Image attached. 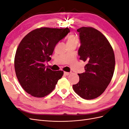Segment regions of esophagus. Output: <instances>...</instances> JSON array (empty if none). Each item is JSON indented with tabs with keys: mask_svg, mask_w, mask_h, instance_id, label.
<instances>
[{
	"mask_svg": "<svg viewBox=\"0 0 129 129\" xmlns=\"http://www.w3.org/2000/svg\"><path fill=\"white\" fill-rule=\"evenodd\" d=\"M64 74L65 75H69V74H70V73H69V72H64Z\"/></svg>",
	"mask_w": 129,
	"mask_h": 129,
	"instance_id": "esophagus-1",
	"label": "esophagus"
}]
</instances>
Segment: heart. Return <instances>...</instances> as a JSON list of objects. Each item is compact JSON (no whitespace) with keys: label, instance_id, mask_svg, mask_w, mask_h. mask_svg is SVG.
<instances>
[{"label":"heart","instance_id":"1","mask_svg":"<svg viewBox=\"0 0 129 129\" xmlns=\"http://www.w3.org/2000/svg\"><path fill=\"white\" fill-rule=\"evenodd\" d=\"M79 42V39L75 36L73 34H71L67 38V45H72V44H77Z\"/></svg>","mask_w":129,"mask_h":129}]
</instances>
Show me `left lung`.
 Instances as JSON below:
<instances>
[{
    "label": "left lung",
    "instance_id": "8db88e82",
    "mask_svg": "<svg viewBox=\"0 0 129 129\" xmlns=\"http://www.w3.org/2000/svg\"><path fill=\"white\" fill-rule=\"evenodd\" d=\"M81 46L80 59L87 64L85 72L78 74L79 82L73 85L78 95L85 100L94 99L105 91L114 75L115 58L110 43L99 30L90 27L77 29Z\"/></svg>",
    "mask_w": 129,
    "mask_h": 129
}]
</instances>
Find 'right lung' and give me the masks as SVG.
Returning <instances> with one entry per match:
<instances>
[{"label": "right lung", "mask_w": 129, "mask_h": 129, "mask_svg": "<svg viewBox=\"0 0 129 129\" xmlns=\"http://www.w3.org/2000/svg\"><path fill=\"white\" fill-rule=\"evenodd\" d=\"M69 32L68 28L41 27L27 34L19 44L14 57L15 72L21 86L31 96L48 95L63 76V71L46 68L44 63L51 60L56 45Z\"/></svg>", "instance_id": "right-lung-1"}]
</instances>
